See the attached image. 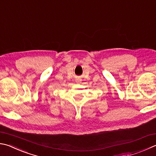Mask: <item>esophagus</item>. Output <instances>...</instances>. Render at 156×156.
I'll use <instances>...</instances> for the list:
<instances>
[{
	"label": "esophagus",
	"instance_id": "obj_1",
	"mask_svg": "<svg viewBox=\"0 0 156 156\" xmlns=\"http://www.w3.org/2000/svg\"><path fill=\"white\" fill-rule=\"evenodd\" d=\"M80 82H81V80H80V79H76V83H80Z\"/></svg>",
	"mask_w": 156,
	"mask_h": 156
}]
</instances>
